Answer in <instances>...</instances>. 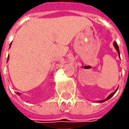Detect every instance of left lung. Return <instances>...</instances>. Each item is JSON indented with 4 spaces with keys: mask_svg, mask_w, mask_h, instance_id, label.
Instances as JSON below:
<instances>
[{
    "mask_svg": "<svg viewBox=\"0 0 129 129\" xmlns=\"http://www.w3.org/2000/svg\"><path fill=\"white\" fill-rule=\"evenodd\" d=\"M114 46L115 47V49H116V51H117V52H118V53H119V55H120L119 49V46H118V44H116V42H114ZM117 90H118V89H117ZM116 90H115V91H114V92H112V93H111V94H109V95L108 97H107V98H106L105 100H101V101H99V102H104L107 101V100H109L110 98H112V96H113V95H114V94H115V93H116Z\"/></svg>",
    "mask_w": 129,
    "mask_h": 129,
    "instance_id": "1",
    "label": "left lung"
}]
</instances>
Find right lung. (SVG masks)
I'll list each match as a JSON object with an SVG mask.
<instances>
[{"instance_id": "obj_1", "label": "right lung", "mask_w": 129, "mask_h": 129, "mask_svg": "<svg viewBox=\"0 0 129 129\" xmlns=\"http://www.w3.org/2000/svg\"><path fill=\"white\" fill-rule=\"evenodd\" d=\"M10 46H11V44H10ZM8 59H9V56H8ZM17 94H18V95H20V93H19V92H17Z\"/></svg>"}]
</instances>
